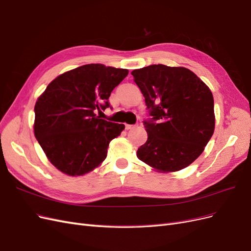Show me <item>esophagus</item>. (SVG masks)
Segmentation results:
<instances>
[{
  "mask_svg": "<svg viewBox=\"0 0 251 251\" xmlns=\"http://www.w3.org/2000/svg\"><path fill=\"white\" fill-rule=\"evenodd\" d=\"M134 127H136V125H130V124H125V128L127 129H132V128H134Z\"/></svg>",
  "mask_w": 251,
  "mask_h": 251,
  "instance_id": "34e87169",
  "label": "esophagus"
}]
</instances>
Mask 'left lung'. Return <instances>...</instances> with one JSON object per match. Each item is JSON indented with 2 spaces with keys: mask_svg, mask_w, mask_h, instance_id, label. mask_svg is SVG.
I'll use <instances>...</instances> for the list:
<instances>
[{
  "mask_svg": "<svg viewBox=\"0 0 251 251\" xmlns=\"http://www.w3.org/2000/svg\"><path fill=\"white\" fill-rule=\"evenodd\" d=\"M150 118L138 159L160 172H177L202 153L214 132V99L208 86L187 68L150 65L131 72Z\"/></svg>",
  "mask_w": 251,
  "mask_h": 251,
  "instance_id": "left-lung-1",
  "label": "left lung"
}]
</instances>
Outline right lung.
Segmentation results:
<instances>
[{
	"label": "right lung",
	"instance_id": "1",
	"mask_svg": "<svg viewBox=\"0 0 251 251\" xmlns=\"http://www.w3.org/2000/svg\"><path fill=\"white\" fill-rule=\"evenodd\" d=\"M127 69L88 64L65 72L46 87L35 104L34 133L49 160L69 176L85 175L106 158L124 124L96 117L109 107L110 93Z\"/></svg>",
	"mask_w": 251,
	"mask_h": 251
}]
</instances>
